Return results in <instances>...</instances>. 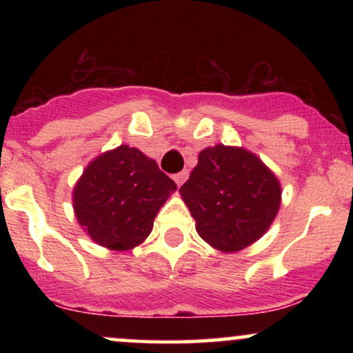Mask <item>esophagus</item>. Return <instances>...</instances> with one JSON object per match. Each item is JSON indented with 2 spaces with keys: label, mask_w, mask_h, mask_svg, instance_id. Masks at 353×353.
<instances>
[{
  "label": "esophagus",
  "mask_w": 353,
  "mask_h": 353,
  "mask_svg": "<svg viewBox=\"0 0 353 353\" xmlns=\"http://www.w3.org/2000/svg\"><path fill=\"white\" fill-rule=\"evenodd\" d=\"M188 176H189L188 171H181V172L174 174V181H176L177 185H182L185 182V179H188Z\"/></svg>",
  "instance_id": "34e87169"
}]
</instances>
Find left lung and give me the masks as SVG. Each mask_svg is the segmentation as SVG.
Instances as JSON below:
<instances>
[{
	"label": "left lung",
	"mask_w": 353,
	"mask_h": 353,
	"mask_svg": "<svg viewBox=\"0 0 353 353\" xmlns=\"http://www.w3.org/2000/svg\"><path fill=\"white\" fill-rule=\"evenodd\" d=\"M281 184L252 152L217 144L181 188L197 234L222 252H236L269 229L281 205Z\"/></svg>",
	"instance_id": "obj_1"
}]
</instances>
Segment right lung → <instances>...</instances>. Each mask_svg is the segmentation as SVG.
<instances>
[{
    "mask_svg": "<svg viewBox=\"0 0 353 353\" xmlns=\"http://www.w3.org/2000/svg\"><path fill=\"white\" fill-rule=\"evenodd\" d=\"M177 185L139 149L119 145L92 161L72 192L88 236L112 250L136 247Z\"/></svg>",
    "mask_w": 353,
    "mask_h": 353,
    "instance_id": "add662e5",
    "label": "right lung"
}]
</instances>
